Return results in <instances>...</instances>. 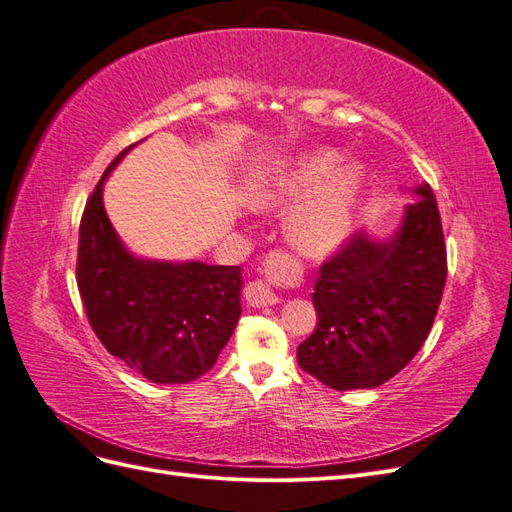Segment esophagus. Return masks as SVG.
<instances>
[{"label":"esophagus","instance_id":"obj_1","mask_svg":"<svg viewBox=\"0 0 512 512\" xmlns=\"http://www.w3.org/2000/svg\"><path fill=\"white\" fill-rule=\"evenodd\" d=\"M243 297L252 307H267L280 303V297L271 290V286L265 280H252L243 288Z\"/></svg>","mask_w":512,"mask_h":512}]
</instances>
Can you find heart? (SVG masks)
Segmentation results:
<instances>
[{"instance_id":"obj_1","label":"heart","mask_w":512,"mask_h":512,"mask_svg":"<svg viewBox=\"0 0 512 512\" xmlns=\"http://www.w3.org/2000/svg\"><path fill=\"white\" fill-rule=\"evenodd\" d=\"M342 162L335 149H318L260 179L250 192L256 209H292L288 239L307 256H322L342 243L354 226L367 183L359 162Z\"/></svg>"}]
</instances>
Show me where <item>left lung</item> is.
<instances>
[{
	"instance_id": "8db88e82",
	"label": "left lung",
	"mask_w": 512,
	"mask_h": 512,
	"mask_svg": "<svg viewBox=\"0 0 512 512\" xmlns=\"http://www.w3.org/2000/svg\"><path fill=\"white\" fill-rule=\"evenodd\" d=\"M416 194L391 241L359 232L320 265L318 324L297 361L329 389H376L414 359L433 327L446 245L433 190L425 183Z\"/></svg>"
}]
</instances>
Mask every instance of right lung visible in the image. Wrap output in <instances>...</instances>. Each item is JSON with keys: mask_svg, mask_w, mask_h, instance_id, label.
Wrapping results in <instances>:
<instances>
[{"mask_svg": "<svg viewBox=\"0 0 512 512\" xmlns=\"http://www.w3.org/2000/svg\"><path fill=\"white\" fill-rule=\"evenodd\" d=\"M79 228L76 284L91 329L132 371L158 384L192 382L218 361L241 316V267L134 258L106 218L102 185Z\"/></svg>", "mask_w": 512, "mask_h": 512, "instance_id": "right-lung-1", "label": "right lung"}]
</instances>
